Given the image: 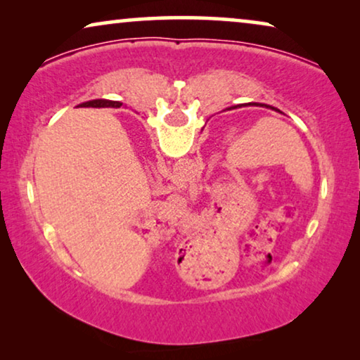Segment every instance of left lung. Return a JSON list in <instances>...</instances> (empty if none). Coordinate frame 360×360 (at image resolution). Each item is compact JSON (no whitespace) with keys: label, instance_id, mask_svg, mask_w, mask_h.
Instances as JSON below:
<instances>
[{"label":"left lung","instance_id":"8db88e82","mask_svg":"<svg viewBox=\"0 0 360 360\" xmlns=\"http://www.w3.org/2000/svg\"><path fill=\"white\" fill-rule=\"evenodd\" d=\"M267 108H270V106H267ZM272 110H275V108H272ZM278 111V110H277Z\"/></svg>","mask_w":360,"mask_h":360}]
</instances>
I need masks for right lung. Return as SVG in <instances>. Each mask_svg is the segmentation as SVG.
<instances>
[{
	"mask_svg": "<svg viewBox=\"0 0 360 360\" xmlns=\"http://www.w3.org/2000/svg\"><path fill=\"white\" fill-rule=\"evenodd\" d=\"M88 105H96V106H121L120 101H108V100H95L90 101Z\"/></svg>",
	"mask_w": 360,
	"mask_h": 360,
	"instance_id": "obj_1",
	"label": "right lung"
}]
</instances>
